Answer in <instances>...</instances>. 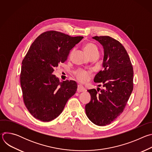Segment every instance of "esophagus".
<instances>
[{"label": "esophagus", "instance_id": "obj_1", "mask_svg": "<svg viewBox=\"0 0 152 152\" xmlns=\"http://www.w3.org/2000/svg\"><path fill=\"white\" fill-rule=\"evenodd\" d=\"M85 91V88L83 87L82 85H79L77 86V91L80 93V92H83Z\"/></svg>", "mask_w": 152, "mask_h": 152}]
</instances>
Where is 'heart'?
<instances>
[{"mask_svg": "<svg viewBox=\"0 0 152 152\" xmlns=\"http://www.w3.org/2000/svg\"><path fill=\"white\" fill-rule=\"evenodd\" d=\"M84 50L89 56L93 54H96V53L98 54L97 46L94 44V43L91 42H87L85 43V44L84 45ZM72 53H73V51L71 52L70 55H72ZM75 75L77 77V79L79 81L83 82H85L88 78L89 72H86L83 70L80 69V70H78L76 72Z\"/></svg>", "mask_w": 152, "mask_h": 152, "instance_id": "heart-1", "label": "heart"}]
</instances>
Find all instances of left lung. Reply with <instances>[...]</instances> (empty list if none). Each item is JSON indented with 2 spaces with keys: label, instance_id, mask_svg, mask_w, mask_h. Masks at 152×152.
Here are the masks:
<instances>
[{
  "label": "left lung",
  "instance_id": "obj_1",
  "mask_svg": "<svg viewBox=\"0 0 152 152\" xmlns=\"http://www.w3.org/2000/svg\"><path fill=\"white\" fill-rule=\"evenodd\" d=\"M103 46V70L94 79L104 90H88L91 101L85 105L88 118L97 126H106L123 112L134 88V70L129 55L121 43L109 36H95ZM101 86V85H99Z\"/></svg>",
  "mask_w": 152,
  "mask_h": 152
}]
</instances>
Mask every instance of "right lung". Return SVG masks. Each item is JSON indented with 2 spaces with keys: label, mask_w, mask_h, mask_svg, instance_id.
Returning <instances> with one entry per match:
<instances>
[{
  "label": "right lung",
  "mask_w": 152,
  "mask_h": 152,
  "mask_svg": "<svg viewBox=\"0 0 152 152\" xmlns=\"http://www.w3.org/2000/svg\"><path fill=\"white\" fill-rule=\"evenodd\" d=\"M82 38L49 31L39 35L29 49L21 63L20 83L24 103L35 118L42 121L55 119L76 92L75 81L59 82L52 73Z\"/></svg>",
  "instance_id": "obj_1"
}]
</instances>
